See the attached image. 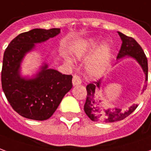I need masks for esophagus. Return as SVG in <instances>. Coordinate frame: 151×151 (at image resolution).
I'll list each match as a JSON object with an SVG mask.
<instances>
[{"mask_svg":"<svg viewBox=\"0 0 151 151\" xmlns=\"http://www.w3.org/2000/svg\"><path fill=\"white\" fill-rule=\"evenodd\" d=\"M72 84L74 86H76L79 84H81V78L79 77L78 76H74L73 79H72Z\"/></svg>","mask_w":151,"mask_h":151,"instance_id":"esophagus-1","label":"esophagus"}]
</instances>
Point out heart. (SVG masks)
I'll use <instances>...</instances> for the list:
<instances>
[{"mask_svg":"<svg viewBox=\"0 0 151 151\" xmlns=\"http://www.w3.org/2000/svg\"><path fill=\"white\" fill-rule=\"evenodd\" d=\"M96 40L90 39L83 41L76 50V54L79 58H91L86 64L85 70L91 77L101 76L107 70L111 63V50L106 43L101 44L98 47Z\"/></svg>","mask_w":151,"mask_h":151,"instance_id":"1","label":"heart"}]
</instances>
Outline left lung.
I'll return each mask as SVG.
<instances>
[{
    "mask_svg": "<svg viewBox=\"0 0 151 151\" xmlns=\"http://www.w3.org/2000/svg\"><path fill=\"white\" fill-rule=\"evenodd\" d=\"M122 40V45L117 56V60L124 58H132L135 59L142 68L145 74V83L148 81V63L146 54L135 40L125 36L124 34L118 32ZM101 86V80L88 84L87 98L84 104V110L85 114L92 121L101 123H114L119 121L128 117L136 110L137 105L133 104L128 110H124L121 107H108L99 99V90ZM146 85L142 88V92L146 90Z\"/></svg>",
    "mask_w": 151,
    "mask_h": 151,
    "instance_id": "1",
    "label": "left lung"
}]
</instances>
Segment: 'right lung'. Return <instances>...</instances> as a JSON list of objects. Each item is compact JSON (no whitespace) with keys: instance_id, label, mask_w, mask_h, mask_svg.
Here are the masks:
<instances>
[{"instance_id":"obj_1","label":"right lung","mask_w":151,"mask_h":151,"mask_svg":"<svg viewBox=\"0 0 151 151\" xmlns=\"http://www.w3.org/2000/svg\"><path fill=\"white\" fill-rule=\"evenodd\" d=\"M60 33V28H36L19 34L6 48L1 70L2 89L13 109L22 117L45 120L57 110L72 88V76L49 68L43 63L32 77L21 75V64L36 44L45 42Z\"/></svg>"}]
</instances>
